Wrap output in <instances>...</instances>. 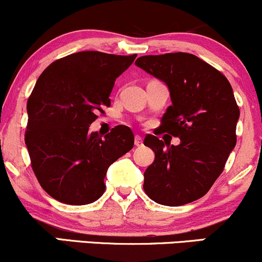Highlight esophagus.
Listing matches in <instances>:
<instances>
[{
  "label": "esophagus",
  "mask_w": 262,
  "mask_h": 262,
  "mask_svg": "<svg viewBox=\"0 0 262 262\" xmlns=\"http://www.w3.org/2000/svg\"><path fill=\"white\" fill-rule=\"evenodd\" d=\"M134 144L137 146H141L143 145V139H141V137H139V135H135L134 138Z\"/></svg>",
  "instance_id": "1"
}]
</instances>
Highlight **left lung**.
I'll list each match as a JSON object with an SVG mask.
<instances>
[{
    "label": "left lung",
    "instance_id": "left-lung-1",
    "mask_svg": "<svg viewBox=\"0 0 262 262\" xmlns=\"http://www.w3.org/2000/svg\"><path fill=\"white\" fill-rule=\"evenodd\" d=\"M135 65L169 87L172 104L160 130L181 140L171 145L145 137L155 160L144 172V191L162 206L193 202L209 191L235 148L240 111L233 89L217 69L188 53L140 56Z\"/></svg>",
    "mask_w": 262,
    "mask_h": 262
}]
</instances>
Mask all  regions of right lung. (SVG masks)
<instances>
[{
  "mask_svg": "<svg viewBox=\"0 0 262 262\" xmlns=\"http://www.w3.org/2000/svg\"><path fill=\"white\" fill-rule=\"evenodd\" d=\"M135 58L80 52L56 60L39 76L27 102L25 140L39 183L59 202L97 201L108 167L133 148V132L125 125L104 138L89 128L111 106L114 81Z\"/></svg>",
  "mask_w": 262,
  "mask_h": 262,
  "instance_id": "obj_1",
  "label": "right lung"
}]
</instances>
